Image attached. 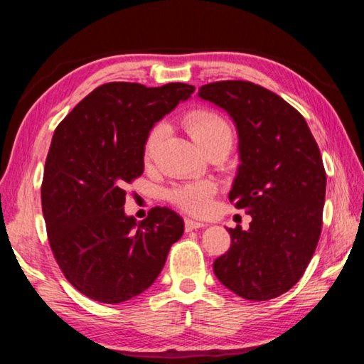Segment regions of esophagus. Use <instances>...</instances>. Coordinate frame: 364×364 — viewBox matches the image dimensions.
Wrapping results in <instances>:
<instances>
[{"instance_id": "1", "label": "esophagus", "mask_w": 364, "mask_h": 364, "mask_svg": "<svg viewBox=\"0 0 364 364\" xmlns=\"http://www.w3.org/2000/svg\"><path fill=\"white\" fill-rule=\"evenodd\" d=\"M205 226L207 225L202 223V221H194V220H189V218L184 220V228H186V231L200 230V228H205Z\"/></svg>"}]
</instances>
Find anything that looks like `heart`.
Returning <instances> with one entry per match:
<instances>
[{
    "label": "heart",
    "instance_id": "1",
    "mask_svg": "<svg viewBox=\"0 0 364 364\" xmlns=\"http://www.w3.org/2000/svg\"><path fill=\"white\" fill-rule=\"evenodd\" d=\"M186 128L191 136L202 151L217 143H232V128L223 115L213 110H197L186 119ZM168 127L165 122H157L147 132L143 144V157L146 162L156 157L160 144L167 136ZM215 186L208 181L181 184L168 193L171 204L191 215H204L210 210L212 197L215 196Z\"/></svg>",
    "mask_w": 364,
    "mask_h": 364
}]
</instances>
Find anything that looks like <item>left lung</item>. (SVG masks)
Here are the masks:
<instances>
[{
	"label": "left lung",
	"mask_w": 364,
	"mask_h": 364,
	"mask_svg": "<svg viewBox=\"0 0 364 364\" xmlns=\"http://www.w3.org/2000/svg\"><path fill=\"white\" fill-rule=\"evenodd\" d=\"M199 97L236 123L242 164L230 202L252 217L247 231L228 230L231 245L213 262L215 274L242 299L279 297L304 276L321 236L319 147L299 110L260 85L225 80L200 86Z\"/></svg>",
	"instance_id": "left-lung-1"
}]
</instances>
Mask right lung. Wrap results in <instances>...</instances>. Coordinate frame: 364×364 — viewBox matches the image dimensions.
Masks as SVG:
<instances>
[{"label": "right lung", "mask_w": 364, "mask_h": 364, "mask_svg": "<svg viewBox=\"0 0 364 364\" xmlns=\"http://www.w3.org/2000/svg\"><path fill=\"white\" fill-rule=\"evenodd\" d=\"M194 86L110 82L59 123L41 183L49 247L65 279L86 297L122 304L144 292L183 236L180 215L154 207L143 221L123 212L125 186L143 175L147 132Z\"/></svg>", "instance_id": "1"}]
</instances>
